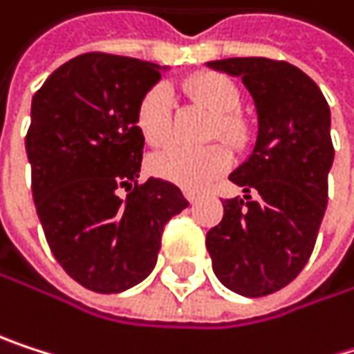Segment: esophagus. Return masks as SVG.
<instances>
[{
  "label": "esophagus",
  "instance_id": "obj_1",
  "mask_svg": "<svg viewBox=\"0 0 354 354\" xmlns=\"http://www.w3.org/2000/svg\"><path fill=\"white\" fill-rule=\"evenodd\" d=\"M185 197H187L189 203H197L199 201V193H195V191H185Z\"/></svg>",
  "mask_w": 354,
  "mask_h": 354
}]
</instances>
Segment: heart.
<instances>
[{
  "label": "heart",
  "mask_w": 354,
  "mask_h": 354,
  "mask_svg": "<svg viewBox=\"0 0 354 354\" xmlns=\"http://www.w3.org/2000/svg\"><path fill=\"white\" fill-rule=\"evenodd\" d=\"M185 86L195 101L218 113L212 128V136L222 134L234 147H241L247 140L245 122L232 113L241 103V93L230 78L207 72L187 80ZM136 128L142 138L153 147H159L169 140L171 93L165 84H155L142 95L136 107ZM230 151L220 142L207 145L203 149L174 145L155 153L149 159V171L155 178H161L169 185L187 191H197L214 183L218 176H222L230 167Z\"/></svg>",
  "instance_id": "obj_1"
}]
</instances>
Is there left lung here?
<instances>
[{
	"mask_svg": "<svg viewBox=\"0 0 354 354\" xmlns=\"http://www.w3.org/2000/svg\"><path fill=\"white\" fill-rule=\"evenodd\" d=\"M205 66L241 78L255 103L253 151L230 174L247 195L222 203L224 218L205 245L218 280L257 299L290 284L315 247L334 161L330 107L288 62L230 57Z\"/></svg>",
	"mask_w": 354,
	"mask_h": 354,
	"instance_id": "1",
	"label": "left lung"
}]
</instances>
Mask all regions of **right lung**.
Wrapping results in <instances>:
<instances>
[{
  "mask_svg": "<svg viewBox=\"0 0 354 354\" xmlns=\"http://www.w3.org/2000/svg\"><path fill=\"white\" fill-rule=\"evenodd\" d=\"M167 66L82 53L35 93L26 157L32 199L51 253L70 278L111 295L142 282L157 263L161 232L189 207L180 189L138 178L145 138L136 107Z\"/></svg>",
  "mask_w": 354,
  "mask_h": 354,
  "instance_id": "1",
  "label": "right lung"
}]
</instances>
